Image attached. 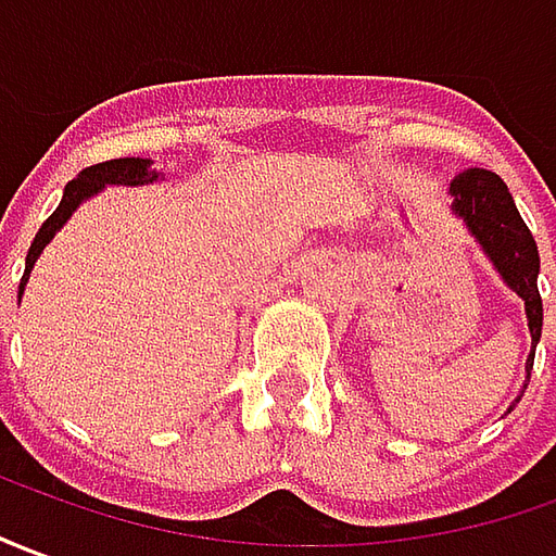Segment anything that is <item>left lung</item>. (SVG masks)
I'll use <instances>...</instances> for the list:
<instances>
[{
    "label": "left lung",
    "instance_id": "obj_1",
    "mask_svg": "<svg viewBox=\"0 0 556 556\" xmlns=\"http://www.w3.org/2000/svg\"><path fill=\"white\" fill-rule=\"evenodd\" d=\"M454 214L466 220L469 232L476 236L484 254L493 260L505 285L511 287L523 300L530 336H533V354L527 359V381L533 369L535 342L542 339V296H539V248L530 227L523 224L515 199L508 193L505 181L488 168H466L451 181Z\"/></svg>",
    "mask_w": 556,
    "mask_h": 556
}]
</instances>
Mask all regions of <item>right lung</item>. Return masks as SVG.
Wrapping results in <instances>:
<instances>
[{
	"label": "right lung",
	"instance_id": "obj_1",
	"mask_svg": "<svg viewBox=\"0 0 556 556\" xmlns=\"http://www.w3.org/2000/svg\"><path fill=\"white\" fill-rule=\"evenodd\" d=\"M156 178H160V175L151 168V160H139V156H124V160L96 163V166L84 168L78 178H72V181L66 184V193H63V199H60L56 212L41 224V229L36 232V239H33V244H29V251H26V269H23V278H21V293H23V285L29 281V271H33V266H36L38 254L45 251V244L53 239V232L66 224L68 217H72V212L78 208L84 199L99 193L105 184H129V187H136V184L156 181Z\"/></svg>",
	"mask_w": 556,
	"mask_h": 556
}]
</instances>
